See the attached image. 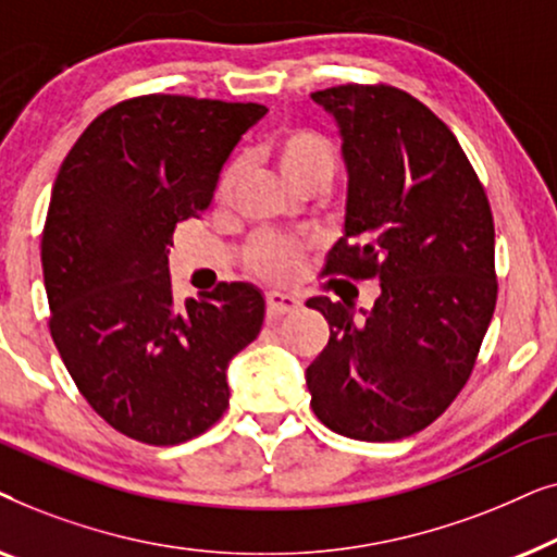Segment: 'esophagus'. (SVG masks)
Instances as JSON below:
<instances>
[{
  "label": "esophagus",
  "instance_id": "esophagus-1",
  "mask_svg": "<svg viewBox=\"0 0 557 557\" xmlns=\"http://www.w3.org/2000/svg\"><path fill=\"white\" fill-rule=\"evenodd\" d=\"M301 307L299 296L284 294V292H269L265 294V309H269V317L276 319L281 314H288V311H296Z\"/></svg>",
  "mask_w": 557,
  "mask_h": 557
}]
</instances>
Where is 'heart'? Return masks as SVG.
<instances>
[{
  "mask_svg": "<svg viewBox=\"0 0 557 557\" xmlns=\"http://www.w3.org/2000/svg\"><path fill=\"white\" fill-rule=\"evenodd\" d=\"M271 157L281 174L294 187H304L311 180H332L337 170V149L322 132L309 126H288L271 141ZM240 164L225 166L218 182V197L227 200L240 182ZM301 258V243L278 235H263L248 246V265L258 276L271 281H284L292 276L296 261Z\"/></svg>",
  "mask_w": 557,
  "mask_h": 557,
  "instance_id": "b5f03b06",
  "label": "heart"
}]
</instances>
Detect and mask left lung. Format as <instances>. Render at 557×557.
<instances>
[{
    "mask_svg": "<svg viewBox=\"0 0 557 557\" xmlns=\"http://www.w3.org/2000/svg\"><path fill=\"white\" fill-rule=\"evenodd\" d=\"M311 98L337 119L349 177L324 273L380 281L362 319L349 301H307L330 322L307 368L311 408L347 438L398 441L474 370L497 304L492 208L451 128L406 90L347 83Z\"/></svg>",
    "mask_w": 557,
    "mask_h": 557,
    "instance_id": "left-lung-1",
    "label": "left lung"
}]
</instances>
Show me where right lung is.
<instances>
[{
    "label": "right lung",
    "mask_w": 557,
    "mask_h": 557,
    "mask_svg": "<svg viewBox=\"0 0 557 557\" xmlns=\"http://www.w3.org/2000/svg\"><path fill=\"white\" fill-rule=\"evenodd\" d=\"M265 111L136 96L90 121L60 164L42 227L52 342L90 408L141 444H185L215 425L227 362L261 332L265 301L248 284L174 301L166 253Z\"/></svg>",
    "instance_id": "1"
}]
</instances>
